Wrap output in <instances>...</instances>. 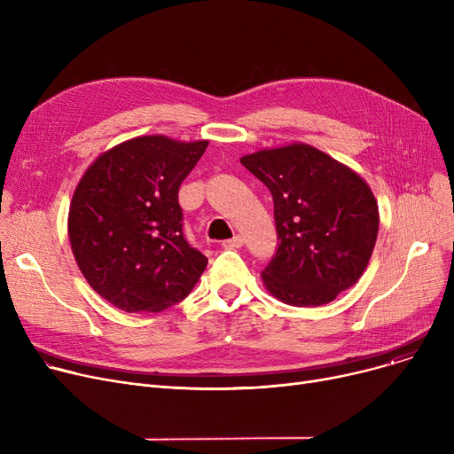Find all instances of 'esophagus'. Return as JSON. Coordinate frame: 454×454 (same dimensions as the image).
I'll return each instance as SVG.
<instances>
[{
  "label": "esophagus",
  "mask_w": 454,
  "mask_h": 454,
  "mask_svg": "<svg viewBox=\"0 0 454 454\" xmlns=\"http://www.w3.org/2000/svg\"><path fill=\"white\" fill-rule=\"evenodd\" d=\"M223 247L224 248H241L243 247V237L241 235H233L231 239L223 241Z\"/></svg>",
  "instance_id": "esophagus-1"
}]
</instances>
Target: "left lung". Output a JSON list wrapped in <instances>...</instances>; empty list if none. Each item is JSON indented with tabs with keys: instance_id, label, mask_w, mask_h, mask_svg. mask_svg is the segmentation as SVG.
<instances>
[{
	"instance_id": "obj_1",
	"label": "left lung",
	"mask_w": 454,
	"mask_h": 454,
	"mask_svg": "<svg viewBox=\"0 0 454 454\" xmlns=\"http://www.w3.org/2000/svg\"><path fill=\"white\" fill-rule=\"evenodd\" d=\"M241 163L274 200L279 245L261 272L270 294L289 305L317 307L359 281L379 231L366 182L303 143L259 151Z\"/></svg>"
}]
</instances>
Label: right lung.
Here are the masks:
<instances>
[{
  "label": "right lung",
  "mask_w": 454,
  "mask_h": 454,
  "mask_svg": "<svg viewBox=\"0 0 454 454\" xmlns=\"http://www.w3.org/2000/svg\"><path fill=\"white\" fill-rule=\"evenodd\" d=\"M207 141L141 136L95 160L67 231L90 287L127 313H160L195 287L207 257L184 235L178 189Z\"/></svg>",
  "instance_id": "obj_1"
}]
</instances>
